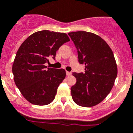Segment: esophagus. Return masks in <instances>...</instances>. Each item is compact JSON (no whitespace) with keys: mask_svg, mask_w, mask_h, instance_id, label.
Returning a JSON list of instances; mask_svg holds the SVG:
<instances>
[{"mask_svg":"<svg viewBox=\"0 0 133 133\" xmlns=\"http://www.w3.org/2000/svg\"><path fill=\"white\" fill-rule=\"evenodd\" d=\"M66 76H70V75H71V72H70L66 71Z\"/></svg>","mask_w":133,"mask_h":133,"instance_id":"esophagus-1","label":"esophagus"}]
</instances>
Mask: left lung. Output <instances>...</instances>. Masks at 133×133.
Returning <instances> with one entry per match:
<instances>
[{
    "instance_id": "obj_1",
    "label": "left lung",
    "mask_w": 133,
    "mask_h": 133,
    "mask_svg": "<svg viewBox=\"0 0 133 133\" xmlns=\"http://www.w3.org/2000/svg\"><path fill=\"white\" fill-rule=\"evenodd\" d=\"M84 72H72L76 83L71 87L74 102L80 106H94L105 98L114 86L117 67L112 50L102 37L84 31L69 33Z\"/></svg>"
}]
</instances>
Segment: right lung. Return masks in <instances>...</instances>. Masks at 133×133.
<instances>
[{
	"mask_svg": "<svg viewBox=\"0 0 133 133\" xmlns=\"http://www.w3.org/2000/svg\"><path fill=\"white\" fill-rule=\"evenodd\" d=\"M70 41L64 33L43 30L31 34L20 45L12 65L15 84L31 103L45 105L54 100L57 88L66 76L65 70L47 68L49 58Z\"/></svg>",
	"mask_w": 133,
	"mask_h": 133,
	"instance_id": "obj_1",
	"label": "right lung"
}]
</instances>
